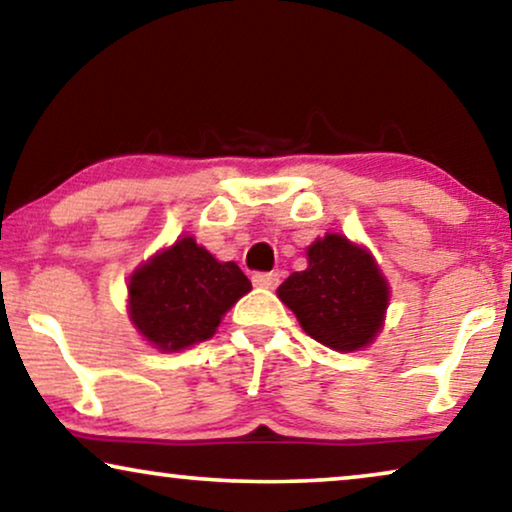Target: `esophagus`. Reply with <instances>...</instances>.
<instances>
[{"instance_id": "obj_1", "label": "esophagus", "mask_w": 512, "mask_h": 512, "mask_svg": "<svg viewBox=\"0 0 512 512\" xmlns=\"http://www.w3.org/2000/svg\"><path fill=\"white\" fill-rule=\"evenodd\" d=\"M251 282H254L258 289H275L279 284V275L277 272H254V275H251Z\"/></svg>"}]
</instances>
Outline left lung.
I'll return each instance as SVG.
<instances>
[{
	"instance_id": "left-lung-1",
	"label": "left lung",
	"mask_w": 512,
	"mask_h": 512,
	"mask_svg": "<svg viewBox=\"0 0 512 512\" xmlns=\"http://www.w3.org/2000/svg\"><path fill=\"white\" fill-rule=\"evenodd\" d=\"M277 296L321 345L356 352L380 333L389 284L366 249L328 233L307 247V268L293 272Z\"/></svg>"
}]
</instances>
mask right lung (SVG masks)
<instances>
[{
	"label": "right lung",
	"mask_w": 512,
	"mask_h": 512,
	"mask_svg": "<svg viewBox=\"0 0 512 512\" xmlns=\"http://www.w3.org/2000/svg\"><path fill=\"white\" fill-rule=\"evenodd\" d=\"M251 291L237 263H221L193 237H181L132 272L130 321L163 352L212 338L221 317Z\"/></svg>",
	"instance_id": "right-lung-1"
}]
</instances>
